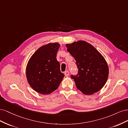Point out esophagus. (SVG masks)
Here are the masks:
<instances>
[{
    "label": "esophagus",
    "mask_w": 128,
    "mask_h": 128,
    "mask_svg": "<svg viewBox=\"0 0 128 128\" xmlns=\"http://www.w3.org/2000/svg\"><path fill=\"white\" fill-rule=\"evenodd\" d=\"M64 75H65V76H66V77H68V76H69V72L68 71V70H67V71H66L64 72Z\"/></svg>",
    "instance_id": "1"
}]
</instances>
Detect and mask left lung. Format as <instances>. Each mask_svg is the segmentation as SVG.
Instances as JSON below:
<instances>
[{"label":"left lung","mask_w":128,"mask_h":128,"mask_svg":"<svg viewBox=\"0 0 128 128\" xmlns=\"http://www.w3.org/2000/svg\"><path fill=\"white\" fill-rule=\"evenodd\" d=\"M67 51L75 58L78 74L71 75L77 88L83 94L97 92L106 84L109 68L104 56L88 42L78 40L66 44Z\"/></svg>","instance_id":"8db88e82"}]
</instances>
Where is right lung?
Segmentation results:
<instances>
[{
    "label": "right lung",
    "instance_id": "right-lung-1",
    "mask_svg": "<svg viewBox=\"0 0 128 128\" xmlns=\"http://www.w3.org/2000/svg\"><path fill=\"white\" fill-rule=\"evenodd\" d=\"M60 45L58 42L41 46L31 56L26 67V76L30 86L38 93L48 94L54 91L63 80L60 64L56 60Z\"/></svg>",
    "mask_w": 128,
    "mask_h": 128
}]
</instances>
